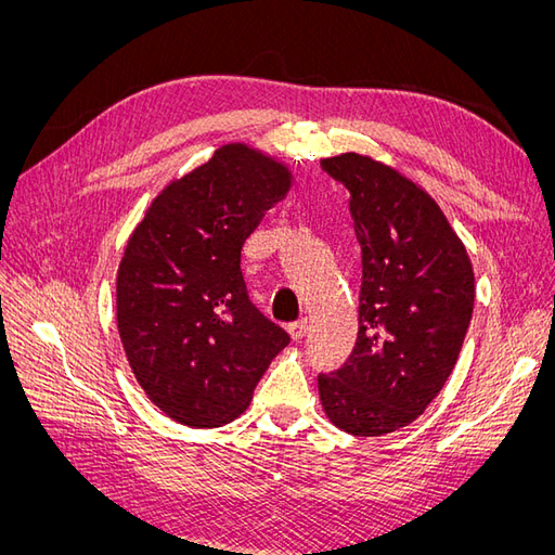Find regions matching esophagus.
Here are the masks:
<instances>
[{
	"mask_svg": "<svg viewBox=\"0 0 555 555\" xmlns=\"http://www.w3.org/2000/svg\"><path fill=\"white\" fill-rule=\"evenodd\" d=\"M289 335H292V340H304L306 338V333H308V319H298V322H294V324H289Z\"/></svg>",
	"mask_w": 555,
	"mask_h": 555,
	"instance_id": "1",
	"label": "esophagus"
}]
</instances>
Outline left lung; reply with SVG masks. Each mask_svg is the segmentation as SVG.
<instances>
[{"label": "left lung", "instance_id": "1", "mask_svg": "<svg viewBox=\"0 0 555 555\" xmlns=\"http://www.w3.org/2000/svg\"><path fill=\"white\" fill-rule=\"evenodd\" d=\"M322 169L349 192L363 278L357 345L340 371L317 377L319 400L335 428L379 438L442 391L473 319L475 273L422 184L359 153Z\"/></svg>", "mask_w": 555, "mask_h": 555}]
</instances>
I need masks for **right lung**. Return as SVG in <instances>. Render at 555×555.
I'll list each match as a JSON object with an SVG mask.
<instances>
[{
  "instance_id": "obj_1",
  "label": "right lung",
  "mask_w": 555,
  "mask_h": 555,
  "mask_svg": "<svg viewBox=\"0 0 555 555\" xmlns=\"http://www.w3.org/2000/svg\"><path fill=\"white\" fill-rule=\"evenodd\" d=\"M292 182L287 164L227 143L166 184L125 245L117 333L145 396L178 424L217 428L238 418L289 345L249 304L241 249Z\"/></svg>"
}]
</instances>
